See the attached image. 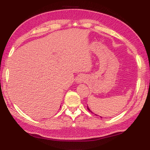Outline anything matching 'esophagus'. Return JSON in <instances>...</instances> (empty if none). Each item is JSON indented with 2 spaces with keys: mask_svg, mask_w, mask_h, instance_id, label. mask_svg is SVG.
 Listing matches in <instances>:
<instances>
[{
  "mask_svg": "<svg viewBox=\"0 0 150 150\" xmlns=\"http://www.w3.org/2000/svg\"><path fill=\"white\" fill-rule=\"evenodd\" d=\"M85 80V78L84 76H80V77H78V78H77V82H84Z\"/></svg>",
  "mask_w": 150,
  "mask_h": 150,
  "instance_id": "1",
  "label": "esophagus"
}]
</instances>
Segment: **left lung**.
<instances>
[{
  "mask_svg": "<svg viewBox=\"0 0 150 150\" xmlns=\"http://www.w3.org/2000/svg\"><path fill=\"white\" fill-rule=\"evenodd\" d=\"M87 109H88V110H89V111H90V112H92V111H91V110H90V109H89V107H88V106H87ZM101 118H102V117H101Z\"/></svg>",
  "mask_w": 150,
  "mask_h": 150,
  "instance_id": "left-lung-1",
  "label": "left lung"
}]
</instances>
